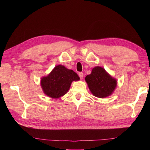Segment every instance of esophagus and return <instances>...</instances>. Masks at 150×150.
<instances>
[{"label": "esophagus", "mask_w": 150, "mask_h": 150, "mask_svg": "<svg viewBox=\"0 0 150 150\" xmlns=\"http://www.w3.org/2000/svg\"><path fill=\"white\" fill-rule=\"evenodd\" d=\"M79 77H80L81 79H83V73L82 72L79 73Z\"/></svg>", "instance_id": "obj_1"}]
</instances>
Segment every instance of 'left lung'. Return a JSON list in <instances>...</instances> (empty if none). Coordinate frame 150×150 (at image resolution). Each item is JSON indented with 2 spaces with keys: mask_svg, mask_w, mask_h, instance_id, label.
<instances>
[{
  "mask_svg": "<svg viewBox=\"0 0 150 150\" xmlns=\"http://www.w3.org/2000/svg\"><path fill=\"white\" fill-rule=\"evenodd\" d=\"M85 81L93 95L98 98L110 95L117 82L100 67H94L91 74L86 76Z\"/></svg>",
  "mask_w": 150,
  "mask_h": 150,
  "instance_id": "obj_1",
  "label": "left lung"
}]
</instances>
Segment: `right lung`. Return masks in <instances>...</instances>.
Segmentation results:
<instances>
[{
    "label": "right lung",
    "instance_id": "obj_1",
    "mask_svg": "<svg viewBox=\"0 0 150 150\" xmlns=\"http://www.w3.org/2000/svg\"><path fill=\"white\" fill-rule=\"evenodd\" d=\"M79 79L78 75L73 70L59 65L47 77L42 79L41 85L45 95L57 98L67 93L72 81Z\"/></svg>",
    "mask_w": 150,
    "mask_h": 150
}]
</instances>
